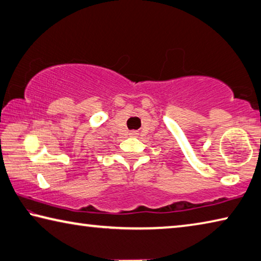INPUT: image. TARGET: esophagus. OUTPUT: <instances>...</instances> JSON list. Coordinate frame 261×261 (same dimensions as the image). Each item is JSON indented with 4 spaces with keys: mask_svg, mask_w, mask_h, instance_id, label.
I'll return each mask as SVG.
<instances>
[{
    "mask_svg": "<svg viewBox=\"0 0 261 261\" xmlns=\"http://www.w3.org/2000/svg\"><path fill=\"white\" fill-rule=\"evenodd\" d=\"M129 135H130V137H137V136H138V132H137V131H130Z\"/></svg>",
    "mask_w": 261,
    "mask_h": 261,
    "instance_id": "obj_1",
    "label": "esophagus"
}]
</instances>
